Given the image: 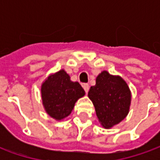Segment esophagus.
<instances>
[{
	"label": "esophagus",
	"instance_id": "34e87169",
	"mask_svg": "<svg viewBox=\"0 0 160 160\" xmlns=\"http://www.w3.org/2000/svg\"><path fill=\"white\" fill-rule=\"evenodd\" d=\"M82 87H83L85 92L87 93V92H88V91H89V85H88V84H83V85H82Z\"/></svg>",
	"mask_w": 160,
	"mask_h": 160
}]
</instances>
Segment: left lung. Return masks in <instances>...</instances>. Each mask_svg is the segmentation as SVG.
Returning a JSON list of instances; mask_svg holds the SVG:
<instances>
[{"mask_svg": "<svg viewBox=\"0 0 160 160\" xmlns=\"http://www.w3.org/2000/svg\"><path fill=\"white\" fill-rule=\"evenodd\" d=\"M88 97L92 101L96 114L105 128L123 120L128 113L131 93L127 83L121 77L103 71L91 87Z\"/></svg>", "mask_w": 160, "mask_h": 160, "instance_id": "8db88e82", "label": "left lung"}]
</instances>
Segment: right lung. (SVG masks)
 <instances>
[{"instance_id": "obj_1", "label": "right lung", "mask_w": 160, "mask_h": 160, "mask_svg": "<svg viewBox=\"0 0 160 160\" xmlns=\"http://www.w3.org/2000/svg\"><path fill=\"white\" fill-rule=\"evenodd\" d=\"M41 93L46 112L61 120L71 113L75 102L85 95V91L78 82L71 81L64 70H61L43 82Z\"/></svg>"}]
</instances>
